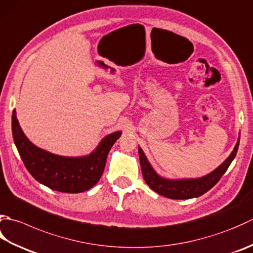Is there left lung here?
Here are the masks:
<instances>
[{"instance_id": "1", "label": "left lung", "mask_w": 253, "mask_h": 253, "mask_svg": "<svg viewBox=\"0 0 253 253\" xmlns=\"http://www.w3.org/2000/svg\"><path fill=\"white\" fill-rule=\"evenodd\" d=\"M239 140L240 139L237 141L230 156L217 169L211 172L210 174L199 177V179H165V177L160 176L153 170V168L151 167L149 161H148L142 149L140 147H138L142 176L150 189L157 192L158 194L168 197V199L189 200L193 199V197H199L205 194L207 191H210L220 180V177L224 175V173L228 169L230 163L235 159L237 155V150H238L239 147Z\"/></svg>"}]
</instances>
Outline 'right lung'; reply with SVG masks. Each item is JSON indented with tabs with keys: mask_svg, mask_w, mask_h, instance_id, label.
<instances>
[{
	"mask_svg": "<svg viewBox=\"0 0 253 253\" xmlns=\"http://www.w3.org/2000/svg\"><path fill=\"white\" fill-rule=\"evenodd\" d=\"M12 132L19 156L34 179L63 193H81L95 185L103 174L108 152L122 135V131H115L104 137L88 156L63 157L42 150L29 141L19 126L15 110Z\"/></svg>",
	"mask_w": 253,
	"mask_h": 253,
	"instance_id": "add662e5",
	"label": "right lung"
}]
</instances>
